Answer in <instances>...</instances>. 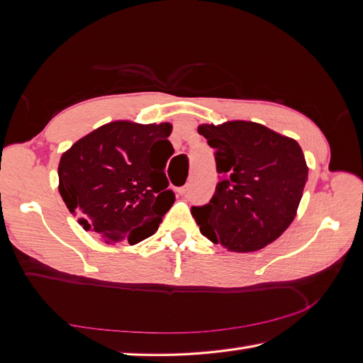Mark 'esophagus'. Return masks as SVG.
I'll return each instance as SVG.
<instances>
[{"mask_svg":"<svg viewBox=\"0 0 363 363\" xmlns=\"http://www.w3.org/2000/svg\"><path fill=\"white\" fill-rule=\"evenodd\" d=\"M177 192H179L180 195H186V192H188V186H182V188L177 189Z\"/></svg>","mask_w":363,"mask_h":363,"instance_id":"34e87169","label":"esophagus"}]
</instances>
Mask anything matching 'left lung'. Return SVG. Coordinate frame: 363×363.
<instances>
[{"instance_id":"8db88e82","label":"left lung","mask_w":363,"mask_h":363,"mask_svg":"<svg viewBox=\"0 0 363 363\" xmlns=\"http://www.w3.org/2000/svg\"><path fill=\"white\" fill-rule=\"evenodd\" d=\"M216 150L219 182L208 204L192 207L200 232L230 251H256L286 230L301 201L309 168L298 142L251 121L201 124Z\"/></svg>"}]
</instances>
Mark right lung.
<instances>
[{
  "instance_id": "1",
  "label": "right lung",
  "mask_w": 363,
  "mask_h": 363,
  "mask_svg": "<svg viewBox=\"0 0 363 363\" xmlns=\"http://www.w3.org/2000/svg\"><path fill=\"white\" fill-rule=\"evenodd\" d=\"M171 131L169 123L113 121L63 152L59 192L86 232L130 245L157 232L175 201L164 174Z\"/></svg>"
}]
</instances>
